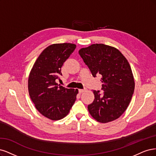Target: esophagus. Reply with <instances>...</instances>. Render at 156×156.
<instances>
[{"label": "esophagus", "instance_id": "34e87169", "mask_svg": "<svg viewBox=\"0 0 156 156\" xmlns=\"http://www.w3.org/2000/svg\"><path fill=\"white\" fill-rule=\"evenodd\" d=\"M85 91V89H78V91H79V93H82L83 92H84Z\"/></svg>", "mask_w": 156, "mask_h": 156}]
</instances>
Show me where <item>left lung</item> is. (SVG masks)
<instances>
[{"mask_svg":"<svg viewBox=\"0 0 156 156\" xmlns=\"http://www.w3.org/2000/svg\"><path fill=\"white\" fill-rule=\"evenodd\" d=\"M78 52L93 76H102L104 93L93 91L94 101L87 107L90 115L101 123L117 119L127 109L135 89L128 60L117 48L104 44H93Z\"/></svg>","mask_w":156,"mask_h":156,"instance_id":"obj_1","label":"left lung"}]
</instances>
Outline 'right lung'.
Instances as JSON below:
<instances>
[{"mask_svg":"<svg viewBox=\"0 0 156 156\" xmlns=\"http://www.w3.org/2000/svg\"><path fill=\"white\" fill-rule=\"evenodd\" d=\"M76 47L75 44L66 43L50 45L39 55L30 73V97L37 111L51 120L67 116L76 101L78 89L65 88L56 82L62 75L63 63Z\"/></svg>","mask_w":156,"mask_h":156,"instance_id":"add662e5","label":"right lung"}]
</instances>
